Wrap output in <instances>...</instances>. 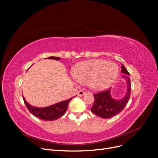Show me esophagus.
<instances>
[{
	"label": "esophagus",
	"mask_w": 158,
	"mask_h": 158,
	"mask_svg": "<svg viewBox=\"0 0 158 158\" xmlns=\"http://www.w3.org/2000/svg\"><path fill=\"white\" fill-rule=\"evenodd\" d=\"M85 94V92H84V91L80 90V91H79V92L78 94V96L81 97V96H83V95H84Z\"/></svg>",
	"instance_id": "1"
}]
</instances>
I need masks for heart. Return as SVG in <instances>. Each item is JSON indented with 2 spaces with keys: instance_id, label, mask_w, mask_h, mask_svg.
I'll use <instances>...</instances> for the list:
<instances>
[{
  "instance_id": "heart-1",
  "label": "heart",
  "mask_w": 158,
  "mask_h": 158,
  "mask_svg": "<svg viewBox=\"0 0 158 158\" xmlns=\"http://www.w3.org/2000/svg\"><path fill=\"white\" fill-rule=\"evenodd\" d=\"M118 66L112 61L92 59L75 66L73 76L79 82L88 83L95 91L107 89L114 82L118 75Z\"/></svg>"
}]
</instances>
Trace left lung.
Masks as SVG:
<instances>
[{"label":"left lung","mask_w":158,"mask_h":158,"mask_svg":"<svg viewBox=\"0 0 158 158\" xmlns=\"http://www.w3.org/2000/svg\"><path fill=\"white\" fill-rule=\"evenodd\" d=\"M121 73L127 74V76H123V78L126 80L127 85L125 96L118 99L113 98L111 94V88L94 94L95 101L91 111L97 116L103 118H109L120 113L127 106L131 96V84L130 78L127 76H129L128 72L123 64L121 66Z\"/></svg>","instance_id":"left-lung-1"}]
</instances>
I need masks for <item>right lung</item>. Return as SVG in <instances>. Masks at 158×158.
I'll return each instance as SVG.
<instances>
[{
	"mask_svg": "<svg viewBox=\"0 0 158 158\" xmlns=\"http://www.w3.org/2000/svg\"><path fill=\"white\" fill-rule=\"evenodd\" d=\"M47 59H53L56 60H59L60 59L59 57L56 56H49ZM74 97L71 98L67 100H65V101L56 103L55 104L52 105V106L45 107H37L32 106L26 102V100L23 96V99L27 109L29 110V111L31 113H32L35 117L43 119V120L44 121H52L53 120H56V119L59 118L63 115L64 113L66 111V109L68 107L69 102Z\"/></svg>",
	"mask_w": 158,
	"mask_h": 158,
	"instance_id": "add662e5",
	"label": "right lung"
}]
</instances>
